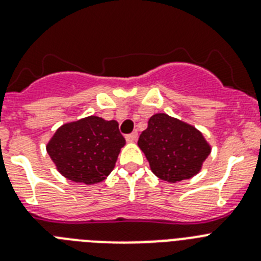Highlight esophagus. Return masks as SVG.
I'll use <instances>...</instances> for the list:
<instances>
[{"mask_svg": "<svg viewBox=\"0 0 261 261\" xmlns=\"http://www.w3.org/2000/svg\"><path fill=\"white\" fill-rule=\"evenodd\" d=\"M125 138H126V141H128V142H135V141H137L138 133L133 132V133H130V135H126Z\"/></svg>", "mask_w": 261, "mask_h": 261, "instance_id": "obj_1", "label": "esophagus"}]
</instances>
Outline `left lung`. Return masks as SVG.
<instances>
[{
  "label": "left lung",
  "instance_id": "8db88e82",
  "mask_svg": "<svg viewBox=\"0 0 261 261\" xmlns=\"http://www.w3.org/2000/svg\"><path fill=\"white\" fill-rule=\"evenodd\" d=\"M137 145L153 174L168 183L199 174L212 151L211 144L199 129L167 114H155L149 119Z\"/></svg>",
  "mask_w": 261,
  "mask_h": 261
}]
</instances>
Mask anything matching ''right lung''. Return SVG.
I'll return each instance as SVG.
<instances>
[{
    "label": "right lung",
    "instance_id": "1",
    "mask_svg": "<svg viewBox=\"0 0 261 261\" xmlns=\"http://www.w3.org/2000/svg\"><path fill=\"white\" fill-rule=\"evenodd\" d=\"M124 145L116 120L91 115L62 124L45 147L62 176L90 186L107 179Z\"/></svg>",
    "mask_w": 261,
    "mask_h": 261
}]
</instances>
